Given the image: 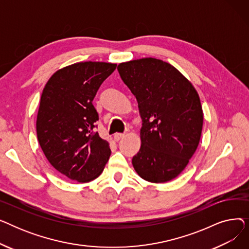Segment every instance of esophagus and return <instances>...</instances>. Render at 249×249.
Listing matches in <instances>:
<instances>
[{"instance_id": "esophagus-1", "label": "esophagus", "mask_w": 249, "mask_h": 249, "mask_svg": "<svg viewBox=\"0 0 249 249\" xmlns=\"http://www.w3.org/2000/svg\"><path fill=\"white\" fill-rule=\"evenodd\" d=\"M114 140L115 141H119V140H121V139H123L124 138V134H121V133H116L115 135H114Z\"/></svg>"}]
</instances>
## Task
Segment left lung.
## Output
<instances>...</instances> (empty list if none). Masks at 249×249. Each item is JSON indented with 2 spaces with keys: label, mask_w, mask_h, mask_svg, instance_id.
I'll return each instance as SVG.
<instances>
[{
  "label": "left lung",
  "mask_w": 249,
  "mask_h": 249,
  "mask_svg": "<svg viewBox=\"0 0 249 249\" xmlns=\"http://www.w3.org/2000/svg\"><path fill=\"white\" fill-rule=\"evenodd\" d=\"M117 70L135 96L142 119L141 146L132 159L135 172L154 184L176 178L201 139L204 114L197 89L160 59L121 62Z\"/></svg>",
  "instance_id": "left-lung-1"
}]
</instances>
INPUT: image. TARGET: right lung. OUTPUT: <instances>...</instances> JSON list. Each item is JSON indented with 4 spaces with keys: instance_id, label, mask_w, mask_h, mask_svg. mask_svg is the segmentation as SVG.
Listing matches in <instances>:
<instances>
[{
    "instance_id": "right-lung-1",
    "label": "right lung",
    "mask_w": 249,
    "mask_h": 249,
    "mask_svg": "<svg viewBox=\"0 0 249 249\" xmlns=\"http://www.w3.org/2000/svg\"><path fill=\"white\" fill-rule=\"evenodd\" d=\"M116 63L76 62L46 83L36 120L38 142L49 163L77 182L97 178L109 160L110 144L94 133L99 120L93 100Z\"/></svg>"
}]
</instances>
